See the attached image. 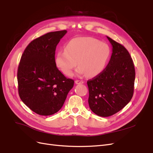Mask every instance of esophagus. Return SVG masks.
<instances>
[{"label":"esophagus","mask_w":153,"mask_h":153,"mask_svg":"<svg viewBox=\"0 0 153 153\" xmlns=\"http://www.w3.org/2000/svg\"><path fill=\"white\" fill-rule=\"evenodd\" d=\"M83 83H84V82H83L82 80H76L75 81L76 84H83Z\"/></svg>","instance_id":"obj_1"}]
</instances>
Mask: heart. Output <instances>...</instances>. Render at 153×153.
<instances>
[{"label":"heart","instance_id":"b5f03b06","mask_svg":"<svg viewBox=\"0 0 153 153\" xmlns=\"http://www.w3.org/2000/svg\"><path fill=\"white\" fill-rule=\"evenodd\" d=\"M110 55L108 44L91 37H78L68 41L65 50L59 51L55 63L65 75H72L74 68L78 64L77 73L95 76L104 70Z\"/></svg>","mask_w":153,"mask_h":153}]
</instances>
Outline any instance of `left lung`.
Returning a JSON list of instances; mask_svg holds the SVG:
<instances>
[{
    "label": "left lung",
    "instance_id": "1",
    "mask_svg": "<svg viewBox=\"0 0 153 153\" xmlns=\"http://www.w3.org/2000/svg\"><path fill=\"white\" fill-rule=\"evenodd\" d=\"M106 38L112 47L110 61L102 72L87 82L89 107L101 117L116 114L131 101L135 78V67L128 51Z\"/></svg>",
    "mask_w": 153,
    "mask_h": 153
}]
</instances>
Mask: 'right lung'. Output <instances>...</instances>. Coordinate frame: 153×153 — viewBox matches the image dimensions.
<instances>
[{
    "mask_svg": "<svg viewBox=\"0 0 153 153\" xmlns=\"http://www.w3.org/2000/svg\"><path fill=\"white\" fill-rule=\"evenodd\" d=\"M67 30L51 32L34 39L23 53L18 69L20 98L41 115L54 114L62 108L74 80L67 78L55 63V49Z\"/></svg>",
    "mask_w": 153,
    "mask_h": 153,
    "instance_id": "obj_1",
    "label": "right lung"
}]
</instances>
